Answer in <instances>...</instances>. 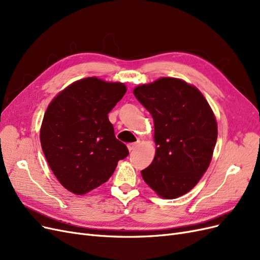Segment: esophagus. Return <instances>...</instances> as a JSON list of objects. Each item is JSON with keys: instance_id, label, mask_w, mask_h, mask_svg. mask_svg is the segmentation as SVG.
I'll list each match as a JSON object with an SVG mask.
<instances>
[{"instance_id": "34e87169", "label": "esophagus", "mask_w": 260, "mask_h": 260, "mask_svg": "<svg viewBox=\"0 0 260 260\" xmlns=\"http://www.w3.org/2000/svg\"><path fill=\"white\" fill-rule=\"evenodd\" d=\"M138 146H139V143H130V144H128V149L130 152H132V151H135Z\"/></svg>"}]
</instances>
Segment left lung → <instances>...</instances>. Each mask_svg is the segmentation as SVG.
<instances>
[{
    "label": "left lung",
    "instance_id": "1",
    "mask_svg": "<svg viewBox=\"0 0 260 260\" xmlns=\"http://www.w3.org/2000/svg\"><path fill=\"white\" fill-rule=\"evenodd\" d=\"M133 94L155 128V157L141 174L160 198L177 199L191 191L209 166L218 136L215 115L199 89L177 78L138 85Z\"/></svg>",
    "mask_w": 260,
    "mask_h": 260
}]
</instances>
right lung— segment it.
<instances>
[{
  "instance_id": "obj_1",
  "label": "right lung",
  "mask_w": 260,
  "mask_h": 260,
  "mask_svg": "<svg viewBox=\"0 0 260 260\" xmlns=\"http://www.w3.org/2000/svg\"><path fill=\"white\" fill-rule=\"evenodd\" d=\"M125 91L120 82L84 78L62 90L46 109L41 146L53 174L68 191L82 195L105 183L118 161L129 155L108 119Z\"/></svg>"
}]
</instances>
